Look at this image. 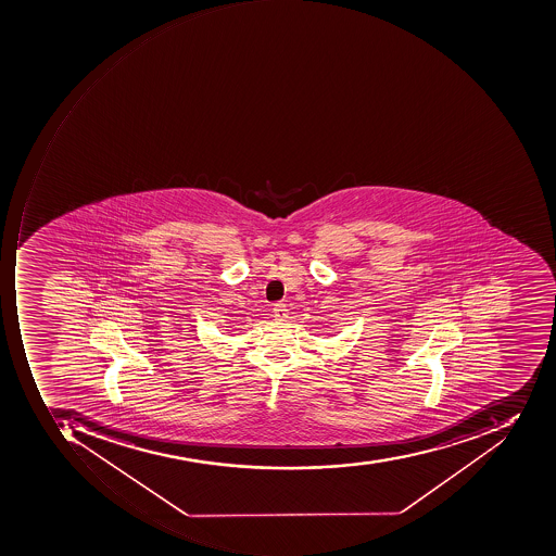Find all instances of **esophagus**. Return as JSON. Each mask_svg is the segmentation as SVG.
Masks as SVG:
<instances>
[{
  "instance_id": "34e87169",
  "label": "esophagus",
  "mask_w": 556,
  "mask_h": 556,
  "mask_svg": "<svg viewBox=\"0 0 556 556\" xmlns=\"http://www.w3.org/2000/svg\"><path fill=\"white\" fill-rule=\"evenodd\" d=\"M288 306L283 303L274 304V318L276 321H286L288 319Z\"/></svg>"
}]
</instances>
